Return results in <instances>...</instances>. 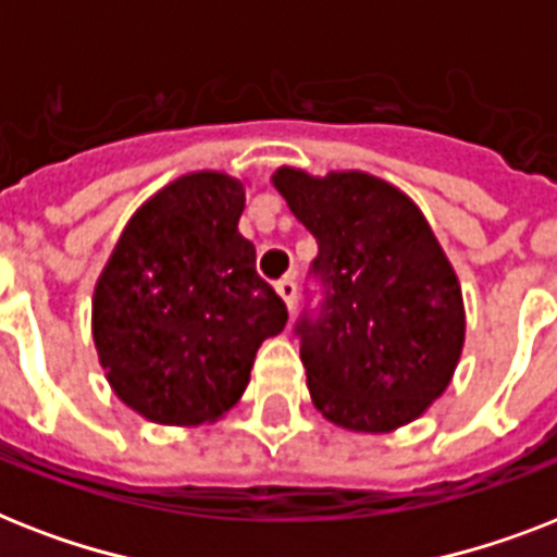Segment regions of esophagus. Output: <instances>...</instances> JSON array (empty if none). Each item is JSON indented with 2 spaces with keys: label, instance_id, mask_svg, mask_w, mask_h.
<instances>
[{
  "label": "esophagus",
  "instance_id": "obj_1",
  "mask_svg": "<svg viewBox=\"0 0 557 557\" xmlns=\"http://www.w3.org/2000/svg\"><path fill=\"white\" fill-rule=\"evenodd\" d=\"M275 293H278L284 305L293 310V305H296V282H293V275H284L282 282H275Z\"/></svg>",
  "mask_w": 557,
  "mask_h": 557
}]
</instances>
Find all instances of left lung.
I'll return each mask as SVG.
<instances>
[{"instance_id": "obj_1", "label": "left lung", "mask_w": 557, "mask_h": 557, "mask_svg": "<svg viewBox=\"0 0 557 557\" xmlns=\"http://www.w3.org/2000/svg\"><path fill=\"white\" fill-rule=\"evenodd\" d=\"M270 181L319 242L327 299L299 324L315 411L356 434L403 429L446 394L466 345L446 250L422 209L376 175L278 166Z\"/></svg>"}]
</instances>
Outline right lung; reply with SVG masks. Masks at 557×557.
I'll use <instances>...</instances> for the list:
<instances>
[{"instance_id":"1","label":"right lung","mask_w":557,"mask_h":557,"mask_svg":"<svg viewBox=\"0 0 557 557\" xmlns=\"http://www.w3.org/2000/svg\"><path fill=\"white\" fill-rule=\"evenodd\" d=\"M247 181L201 169L169 181L123 226L91 296L109 388L158 425L195 429L233 411L261 342L287 307L238 233Z\"/></svg>"}]
</instances>
